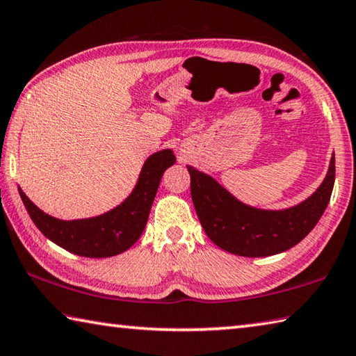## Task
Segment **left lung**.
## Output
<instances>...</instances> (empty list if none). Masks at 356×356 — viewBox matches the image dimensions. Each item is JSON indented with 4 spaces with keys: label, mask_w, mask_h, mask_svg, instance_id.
I'll return each instance as SVG.
<instances>
[{
    "label": "left lung",
    "mask_w": 356,
    "mask_h": 356,
    "mask_svg": "<svg viewBox=\"0 0 356 356\" xmlns=\"http://www.w3.org/2000/svg\"><path fill=\"white\" fill-rule=\"evenodd\" d=\"M191 199L207 236L241 257H268L300 243L324 215L334 184V156L324 182L307 200L286 210H260L235 199L215 179L188 166Z\"/></svg>",
    "instance_id": "obj_1"
}]
</instances>
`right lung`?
<instances>
[{
  "label": "right lung",
  "mask_w": 356,
  "mask_h": 356,
  "mask_svg": "<svg viewBox=\"0 0 356 356\" xmlns=\"http://www.w3.org/2000/svg\"><path fill=\"white\" fill-rule=\"evenodd\" d=\"M174 161L176 157L171 149L152 154L141 168L137 186L131 196L116 209L96 218L62 221L35 207L20 188L18 191L31 219L48 240L71 254L107 258L127 250L143 234L161 176Z\"/></svg>",
  "instance_id": "1"
}]
</instances>
